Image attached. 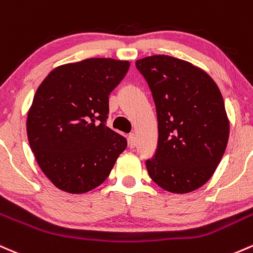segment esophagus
I'll use <instances>...</instances> for the list:
<instances>
[{
    "instance_id": "34e87169",
    "label": "esophagus",
    "mask_w": 253,
    "mask_h": 253,
    "mask_svg": "<svg viewBox=\"0 0 253 253\" xmlns=\"http://www.w3.org/2000/svg\"><path fill=\"white\" fill-rule=\"evenodd\" d=\"M128 145H129V148H134L135 146V134L134 133H131V134L128 135Z\"/></svg>"
}]
</instances>
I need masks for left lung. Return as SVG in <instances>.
Listing matches in <instances>:
<instances>
[{"label":"left lung","mask_w":253,"mask_h":253,"mask_svg":"<svg viewBox=\"0 0 253 253\" xmlns=\"http://www.w3.org/2000/svg\"><path fill=\"white\" fill-rule=\"evenodd\" d=\"M156 105L158 143L150 177L171 193L202 187L215 173L229 137L220 88L203 69L168 55L135 61Z\"/></svg>","instance_id":"left-lung-1"}]
</instances>
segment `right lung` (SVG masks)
Wrapping results in <instances>:
<instances>
[{"label":"right lung","instance_id":"1","mask_svg":"<svg viewBox=\"0 0 253 253\" xmlns=\"http://www.w3.org/2000/svg\"><path fill=\"white\" fill-rule=\"evenodd\" d=\"M128 61L86 59L52 69L38 86L27 114L30 146L57 188L85 193L109 176L127 140L105 125L109 95Z\"/></svg>","mask_w":253,"mask_h":253}]
</instances>
